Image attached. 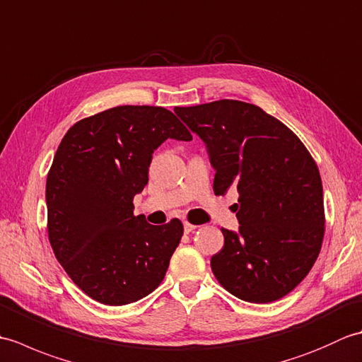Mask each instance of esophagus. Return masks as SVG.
Listing matches in <instances>:
<instances>
[{
  "mask_svg": "<svg viewBox=\"0 0 362 362\" xmlns=\"http://www.w3.org/2000/svg\"><path fill=\"white\" fill-rule=\"evenodd\" d=\"M196 228H197V226L191 224V222H183V230H185V233H191V232H194Z\"/></svg>",
  "mask_w": 362,
  "mask_h": 362,
  "instance_id": "1",
  "label": "esophagus"
}]
</instances>
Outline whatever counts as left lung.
I'll list each match as a JSON object with an SVG mask.
<instances>
[{
	"instance_id": "1",
	"label": "left lung",
	"mask_w": 362,
	"mask_h": 362,
	"mask_svg": "<svg viewBox=\"0 0 362 362\" xmlns=\"http://www.w3.org/2000/svg\"><path fill=\"white\" fill-rule=\"evenodd\" d=\"M202 138L216 169L214 194L236 187L240 232L222 228L211 271L230 294L269 303L294 289L316 263L325 233L324 189L305 144L258 105L221 99L175 107Z\"/></svg>"
}]
</instances>
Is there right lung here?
<instances>
[{"mask_svg": "<svg viewBox=\"0 0 362 362\" xmlns=\"http://www.w3.org/2000/svg\"><path fill=\"white\" fill-rule=\"evenodd\" d=\"M168 138L189 141L173 112L119 105L83 118L60 141L46 179L48 238L70 279L99 303L136 302L165 279L183 226L134 214L152 153Z\"/></svg>", "mask_w": 362, "mask_h": 362, "instance_id": "obj_1", "label": "right lung"}]
</instances>
